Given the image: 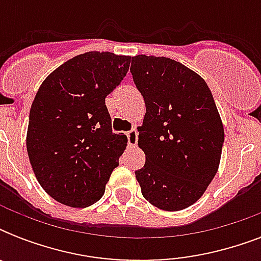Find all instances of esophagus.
<instances>
[{"label": "esophagus", "instance_id": "obj_1", "mask_svg": "<svg viewBox=\"0 0 261 261\" xmlns=\"http://www.w3.org/2000/svg\"><path fill=\"white\" fill-rule=\"evenodd\" d=\"M126 137L130 146H135V145H137V141H138V131L135 130V128H131L130 131H127Z\"/></svg>", "mask_w": 261, "mask_h": 261}]
</instances>
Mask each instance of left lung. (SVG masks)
<instances>
[{"mask_svg": "<svg viewBox=\"0 0 261 261\" xmlns=\"http://www.w3.org/2000/svg\"><path fill=\"white\" fill-rule=\"evenodd\" d=\"M131 74L146 106L139 127L143 168L135 171L143 198L165 211L198 200L218 171L222 120L206 81L165 57L137 55Z\"/></svg>", "mask_w": 261, "mask_h": 261, "instance_id": "left-lung-1", "label": "left lung"}]
</instances>
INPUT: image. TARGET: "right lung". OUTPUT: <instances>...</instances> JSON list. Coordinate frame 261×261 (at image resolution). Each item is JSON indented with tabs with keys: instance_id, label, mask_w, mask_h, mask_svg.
<instances>
[{
	"instance_id": "add662e5",
	"label": "right lung",
	"mask_w": 261,
	"mask_h": 261,
	"mask_svg": "<svg viewBox=\"0 0 261 261\" xmlns=\"http://www.w3.org/2000/svg\"><path fill=\"white\" fill-rule=\"evenodd\" d=\"M130 57L90 51L54 70L30 111L27 151L42 188L57 202L87 207L101 199L126 149L106 97L126 77Z\"/></svg>"
}]
</instances>
